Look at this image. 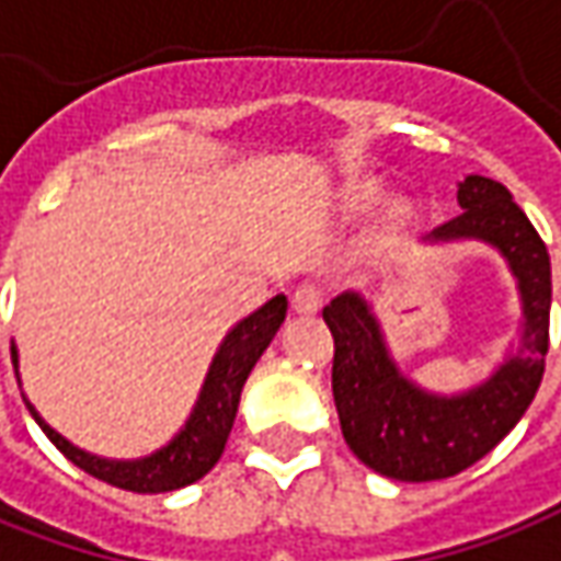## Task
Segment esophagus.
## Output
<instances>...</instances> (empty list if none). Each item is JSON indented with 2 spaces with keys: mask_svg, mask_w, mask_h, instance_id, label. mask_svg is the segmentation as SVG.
<instances>
[{
  "mask_svg": "<svg viewBox=\"0 0 561 561\" xmlns=\"http://www.w3.org/2000/svg\"><path fill=\"white\" fill-rule=\"evenodd\" d=\"M319 307H322V291H319V285H312V282L297 285L295 295H291V310L300 312V316H312V312H319Z\"/></svg>",
  "mask_w": 561,
  "mask_h": 561,
  "instance_id": "obj_1",
  "label": "esophagus"
}]
</instances>
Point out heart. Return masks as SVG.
I'll use <instances>...</instances> for the list:
<instances>
[{
  "mask_svg": "<svg viewBox=\"0 0 561 561\" xmlns=\"http://www.w3.org/2000/svg\"><path fill=\"white\" fill-rule=\"evenodd\" d=\"M377 199H380V186H377L375 181H365V184H359L350 196H346V205H350L353 211H362V208L375 205Z\"/></svg>",
  "mask_w": 561,
  "mask_h": 561,
  "instance_id": "1",
  "label": "heart"
}]
</instances>
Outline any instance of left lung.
I'll return each instance as SVG.
<instances>
[{
  "label": "left lung",
  "instance_id": "obj_1",
  "mask_svg": "<svg viewBox=\"0 0 561 561\" xmlns=\"http://www.w3.org/2000/svg\"><path fill=\"white\" fill-rule=\"evenodd\" d=\"M455 220L424 245L482 242L510 266L519 288L516 341L491 375L460 392L414 383L392 359L371 300L344 291L322 310L334 337L331 390L350 451L396 482H433L472 467L519 424L535 399L550 346V254L510 190L482 174L457 184Z\"/></svg>",
  "mask_w": 561,
  "mask_h": 561
}]
</instances>
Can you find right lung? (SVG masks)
Wrapping results in <instances>:
<instances>
[{
    "label": "right lung",
    "instance_id": "add662e5",
    "mask_svg": "<svg viewBox=\"0 0 561 561\" xmlns=\"http://www.w3.org/2000/svg\"><path fill=\"white\" fill-rule=\"evenodd\" d=\"M285 312H288V297L276 295L227 331V337L220 341L215 359L208 365V375L202 380L199 399L190 411V417L162 448H156L150 455L131 457V460L91 455L85 448L72 445L67 436H60L24 392L26 409L33 414V421L42 426V433L55 442L57 451L94 479H104L116 489L137 491V494H162V491L184 489L202 479L224 455V445H227L236 411H239L242 387L249 380L251 368L264 356L270 341L276 337V331L285 322ZM11 362H14L18 383H21V371H18L21 356H18L14 344H11Z\"/></svg>",
    "mask_w": 561,
    "mask_h": 561
}]
</instances>
